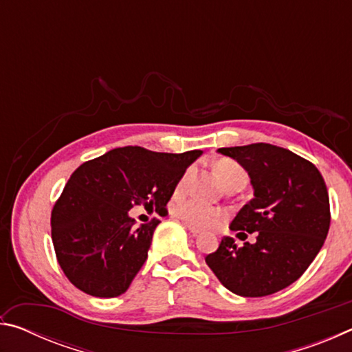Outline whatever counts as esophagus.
<instances>
[{"mask_svg": "<svg viewBox=\"0 0 352 352\" xmlns=\"http://www.w3.org/2000/svg\"><path fill=\"white\" fill-rule=\"evenodd\" d=\"M184 226H186V228L189 230V233L192 234V236H197V234L201 233V230L197 228V226H194V225H190V223H184Z\"/></svg>", "mask_w": 352, "mask_h": 352, "instance_id": "34e87169", "label": "esophagus"}]
</instances>
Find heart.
I'll return each instance as SVG.
<instances>
[{
  "mask_svg": "<svg viewBox=\"0 0 352 352\" xmlns=\"http://www.w3.org/2000/svg\"><path fill=\"white\" fill-rule=\"evenodd\" d=\"M214 170H216L217 177L220 178L226 188L230 186H245L248 182V174L242 166L230 158H222L214 164ZM194 169L189 168L183 172V175L178 178L175 186V195L183 194L188 188V183L192 177ZM172 214L177 217L183 219L184 222H189L197 226H210L216 223L217 220L222 217V210L217 206H212L205 201H200L197 199H175L172 204Z\"/></svg>",
  "mask_w": 352,
  "mask_h": 352,
  "instance_id": "b5f03b06",
  "label": "heart"
}]
</instances>
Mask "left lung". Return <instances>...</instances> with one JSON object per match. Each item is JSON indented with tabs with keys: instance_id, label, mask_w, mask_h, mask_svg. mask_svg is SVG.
<instances>
[{
	"instance_id": "8db88e82",
	"label": "left lung",
	"mask_w": 352,
	"mask_h": 352,
	"mask_svg": "<svg viewBox=\"0 0 352 352\" xmlns=\"http://www.w3.org/2000/svg\"><path fill=\"white\" fill-rule=\"evenodd\" d=\"M217 152L248 172L254 197L230 228L256 233V242L239 248L233 237L225 236L205 258L206 264L236 295L276 294L295 283L323 247L331 223L323 177L300 155L265 142Z\"/></svg>"
}]
</instances>
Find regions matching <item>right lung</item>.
Instances as JSON below:
<instances>
[{
    "label": "right lung",
    "mask_w": 352,
    "mask_h": 352,
    "mask_svg": "<svg viewBox=\"0 0 352 352\" xmlns=\"http://www.w3.org/2000/svg\"><path fill=\"white\" fill-rule=\"evenodd\" d=\"M201 155L118 147L77 168L51 212L58 265L77 289L99 298L124 294L147 259L160 220L136 225L133 206H166L178 178Z\"/></svg>",
    "instance_id": "1"
}]
</instances>
